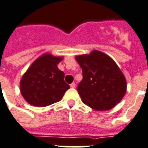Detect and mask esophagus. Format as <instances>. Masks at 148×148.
I'll return each mask as SVG.
<instances>
[{
  "label": "esophagus",
  "mask_w": 148,
  "mask_h": 148,
  "mask_svg": "<svg viewBox=\"0 0 148 148\" xmlns=\"http://www.w3.org/2000/svg\"><path fill=\"white\" fill-rule=\"evenodd\" d=\"M70 86H71V88H75V86H76L75 83H71V84L70 85Z\"/></svg>",
  "instance_id": "obj_1"
}]
</instances>
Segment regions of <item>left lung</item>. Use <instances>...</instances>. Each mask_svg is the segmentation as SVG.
<instances>
[{
    "instance_id": "obj_1",
    "label": "left lung",
    "mask_w": 148,
    "mask_h": 148,
    "mask_svg": "<svg viewBox=\"0 0 148 148\" xmlns=\"http://www.w3.org/2000/svg\"><path fill=\"white\" fill-rule=\"evenodd\" d=\"M83 70L77 92L83 103L97 111L111 110L127 91L124 75L115 61L98 51L76 56Z\"/></svg>"
}]
</instances>
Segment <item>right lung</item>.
I'll use <instances>...</instances> for the list:
<instances>
[{"mask_svg":"<svg viewBox=\"0 0 148 148\" xmlns=\"http://www.w3.org/2000/svg\"><path fill=\"white\" fill-rule=\"evenodd\" d=\"M62 59L45 53L29 67L20 82L21 93L28 103L43 107L62 98L70 88L64 80V72L57 68Z\"/></svg>","mask_w":148,"mask_h":148,"instance_id":"1","label":"right lung"}]
</instances>
